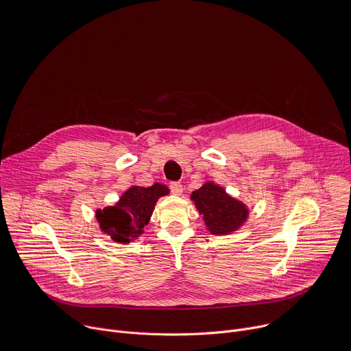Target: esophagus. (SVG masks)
Here are the masks:
<instances>
[{
  "label": "esophagus",
  "instance_id": "1",
  "mask_svg": "<svg viewBox=\"0 0 351 351\" xmlns=\"http://www.w3.org/2000/svg\"><path fill=\"white\" fill-rule=\"evenodd\" d=\"M169 189H171L172 195H175V196H180L182 192H183V187H182V184L179 182H172L169 184Z\"/></svg>",
  "mask_w": 351,
  "mask_h": 351
}]
</instances>
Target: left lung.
Returning a JSON list of instances; mask_svg holds the SVG:
<instances>
[{"label":"left lung","mask_w":351,"mask_h":351,"mask_svg":"<svg viewBox=\"0 0 351 351\" xmlns=\"http://www.w3.org/2000/svg\"><path fill=\"white\" fill-rule=\"evenodd\" d=\"M197 211L213 235H228L237 231L247 218V208L235 200L221 186L207 182L192 193Z\"/></svg>","instance_id":"1"}]
</instances>
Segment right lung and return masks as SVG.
<instances>
[{"label": "right lung", "instance_id": "add662e5", "mask_svg": "<svg viewBox=\"0 0 351 351\" xmlns=\"http://www.w3.org/2000/svg\"><path fill=\"white\" fill-rule=\"evenodd\" d=\"M168 193L169 189L161 183L149 187H130L114 206L97 210V219L102 232L120 243L134 241L144 232L143 230L148 224L156 200Z\"/></svg>", "mask_w": 351, "mask_h": 351}]
</instances>
